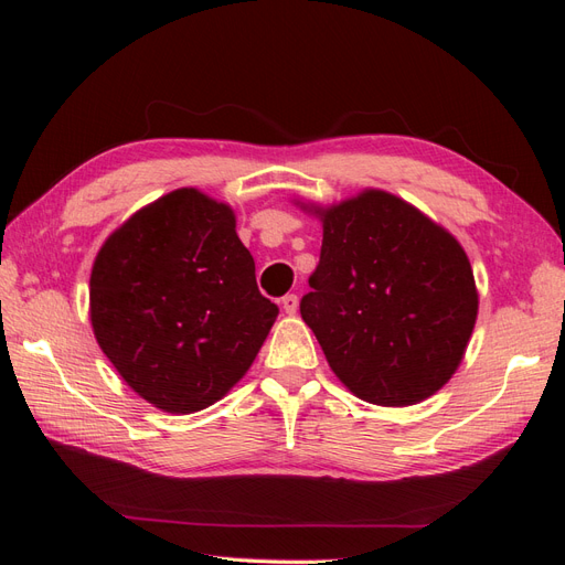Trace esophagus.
Here are the masks:
<instances>
[{"instance_id": "esophagus-1", "label": "esophagus", "mask_w": 565, "mask_h": 565, "mask_svg": "<svg viewBox=\"0 0 565 565\" xmlns=\"http://www.w3.org/2000/svg\"><path fill=\"white\" fill-rule=\"evenodd\" d=\"M282 309H285V313L295 316V313L299 311V297H297V295H287V297H282Z\"/></svg>"}]
</instances>
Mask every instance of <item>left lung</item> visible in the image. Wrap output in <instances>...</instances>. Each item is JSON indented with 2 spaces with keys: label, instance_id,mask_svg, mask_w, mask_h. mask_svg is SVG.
I'll return each mask as SVG.
<instances>
[{
  "label": "left lung",
  "instance_id": "obj_1",
  "mask_svg": "<svg viewBox=\"0 0 565 565\" xmlns=\"http://www.w3.org/2000/svg\"><path fill=\"white\" fill-rule=\"evenodd\" d=\"M320 218V264L301 318L353 396L407 407L450 382L478 316L457 237L403 198L365 188L341 202L295 200Z\"/></svg>",
  "mask_w": 565,
  "mask_h": 565
}]
</instances>
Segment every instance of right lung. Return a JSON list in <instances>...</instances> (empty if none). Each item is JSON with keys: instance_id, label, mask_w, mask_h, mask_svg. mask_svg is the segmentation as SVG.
<instances>
[{"instance_id": "1", "label": "right lung", "mask_w": 565, "mask_h": 565, "mask_svg": "<svg viewBox=\"0 0 565 565\" xmlns=\"http://www.w3.org/2000/svg\"><path fill=\"white\" fill-rule=\"evenodd\" d=\"M89 318L129 388L162 413L191 415L245 377L278 306L256 287L231 204L177 188L100 245Z\"/></svg>"}]
</instances>
